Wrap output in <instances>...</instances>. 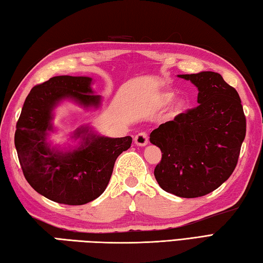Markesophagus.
I'll list each match as a JSON object with an SVG mask.
<instances>
[{
	"label": "esophagus",
	"mask_w": 263,
	"mask_h": 263,
	"mask_svg": "<svg viewBox=\"0 0 263 263\" xmlns=\"http://www.w3.org/2000/svg\"><path fill=\"white\" fill-rule=\"evenodd\" d=\"M134 141H135V144L136 145H140V146H144L148 143V137H147V134L145 132H141L138 133L137 135L134 138Z\"/></svg>",
	"instance_id": "1"
}]
</instances>
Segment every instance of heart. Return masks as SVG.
Masks as SVG:
<instances>
[{"mask_svg":"<svg viewBox=\"0 0 263 263\" xmlns=\"http://www.w3.org/2000/svg\"><path fill=\"white\" fill-rule=\"evenodd\" d=\"M173 98H174V93L173 92H166L162 95V102L163 103H170Z\"/></svg>","mask_w":263,"mask_h":263,"instance_id":"1","label":"heart"}]
</instances>
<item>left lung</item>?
Returning a JSON list of instances; mask_svg holds the SVG:
<instances>
[{
	"mask_svg": "<svg viewBox=\"0 0 263 263\" xmlns=\"http://www.w3.org/2000/svg\"><path fill=\"white\" fill-rule=\"evenodd\" d=\"M178 77L198 88L199 104L150 134V142L162 153L155 177L162 190L197 198L217 189L235 171L246 118L238 92L219 73Z\"/></svg>",
	"mask_w": 263,
	"mask_h": 263,
	"instance_id": "obj_1",
	"label": "left lung"
}]
</instances>
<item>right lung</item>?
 I'll return each instance as SVG.
<instances>
[{
	"instance_id": "obj_1",
	"label": "right lung",
	"mask_w": 263,
	"mask_h": 263,
	"mask_svg": "<svg viewBox=\"0 0 263 263\" xmlns=\"http://www.w3.org/2000/svg\"><path fill=\"white\" fill-rule=\"evenodd\" d=\"M90 82L87 77L61 76L33 87L16 125L14 145L25 178L40 195L59 204L83 205L100 197L117 158L133 142L130 136H87L80 148L65 155L48 147L47 130L51 129V111L59 100L72 97L85 106L100 104Z\"/></svg>"
}]
</instances>
